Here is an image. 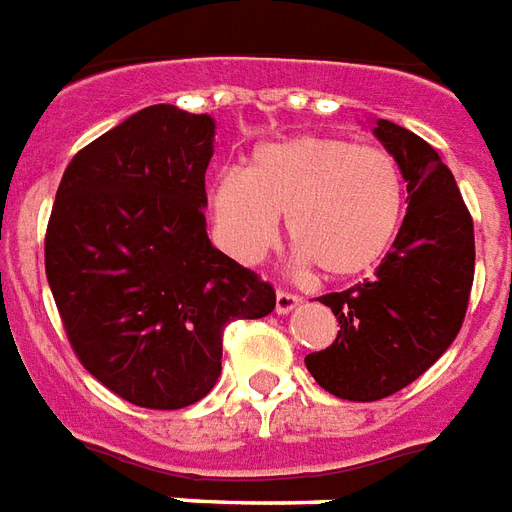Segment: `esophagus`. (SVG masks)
<instances>
[{
  "instance_id": "esophagus-1",
  "label": "esophagus",
  "mask_w": 512,
  "mask_h": 512,
  "mask_svg": "<svg viewBox=\"0 0 512 512\" xmlns=\"http://www.w3.org/2000/svg\"><path fill=\"white\" fill-rule=\"evenodd\" d=\"M298 304H301V295L285 293V290L276 293V314H290Z\"/></svg>"
}]
</instances>
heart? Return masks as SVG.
I'll list each match as a JSON object with an SVG mask.
<instances>
[{"mask_svg":"<svg viewBox=\"0 0 512 512\" xmlns=\"http://www.w3.org/2000/svg\"><path fill=\"white\" fill-rule=\"evenodd\" d=\"M404 176L388 151L336 135L263 143L246 170H222L211 187L219 244L252 263L274 244L279 217L304 263L328 279L372 271L404 217Z\"/></svg>","mask_w":512,"mask_h":512,"instance_id":"1","label":"heart"}]
</instances>
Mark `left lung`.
<instances>
[{"label":"left lung","mask_w":512,"mask_h":512,"mask_svg":"<svg viewBox=\"0 0 512 512\" xmlns=\"http://www.w3.org/2000/svg\"><path fill=\"white\" fill-rule=\"evenodd\" d=\"M374 138L407 181V217L369 282L320 298L339 336L306 355L317 385L347 401L385 399L434 366L461 331L475 276L472 217L448 165L393 121H374Z\"/></svg>","instance_id":"obj_1"}]
</instances>
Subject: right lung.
<instances>
[{
  "label": "right lung",
  "instance_id": "right-lung-1",
  "mask_svg": "<svg viewBox=\"0 0 512 512\" xmlns=\"http://www.w3.org/2000/svg\"><path fill=\"white\" fill-rule=\"evenodd\" d=\"M208 113L149 105L67 165L45 276L86 372L130 404L181 410L222 374V333L274 312V287L208 241Z\"/></svg>",
  "mask_w": 512,
  "mask_h": 512
}]
</instances>
